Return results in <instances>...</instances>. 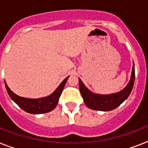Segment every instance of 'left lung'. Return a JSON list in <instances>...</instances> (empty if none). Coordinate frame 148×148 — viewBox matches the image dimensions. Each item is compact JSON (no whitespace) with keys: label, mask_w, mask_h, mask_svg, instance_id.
Listing matches in <instances>:
<instances>
[{"label":"left lung","mask_w":148,"mask_h":148,"mask_svg":"<svg viewBox=\"0 0 148 148\" xmlns=\"http://www.w3.org/2000/svg\"><path fill=\"white\" fill-rule=\"evenodd\" d=\"M135 79L134 64L133 61V67L131 71V76L128 84L123 89L117 93L110 95H100L90 91L84 84L79 78V89L83 97L84 103L90 109L101 111H109L117 108L120 106L131 94Z\"/></svg>","instance_id":"8db88e82"}]
</instances>
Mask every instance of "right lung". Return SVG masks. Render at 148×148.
I'll return each mask as SVG.
<instances>
[{
  "label": "right lung",
  "instance_id": "add662e5",
  "mask_svg": "<svg viewBox=\"0 0 148 148\" xmlns=\"http://www.w3.org/2000/svg\"><path fill=\"white\" fill-rule=\"evenodd\" d=\"M68 77L69 76L67 77L59 84V86L56 88V90L52 94L47 97H40V98H27V97H20L10 90L6 81H4V83H5L6 90L8 91L10 97L22 110L33 114H45L51 111L57 107L61 92L64 88Z\"/></svg>",
  "mask_w": 148,
  "mask_h": 148
}]
</instances>
